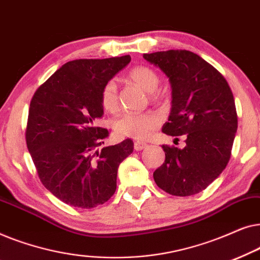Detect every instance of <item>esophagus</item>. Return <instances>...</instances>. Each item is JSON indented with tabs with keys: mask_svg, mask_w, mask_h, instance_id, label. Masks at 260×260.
I'll list each match as a JSON object with an SVG mask.
<instances>
[{
	"mask_svg": "<svg viewBox=\"0 0 260 260\" xmlns=\"http://www.w3.org/2000/svg\"><path fill=\"white\" fill-rule=\"evenodd\" d=\"M134 147H135V150H136V151H141V150H143L144 148H147L148 144L144 143V142H135Z\"/></svg>",
	"mask_w": 260,
	"mask_h": 260,
	"instance_id": "obj_1",
	"label": "esophagus"
}]
</instances>
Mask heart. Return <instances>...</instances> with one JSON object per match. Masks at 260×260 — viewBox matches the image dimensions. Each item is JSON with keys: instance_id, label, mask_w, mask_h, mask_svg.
<instances>
[{"instance_id": "1", "label": "heart", "mask_w": 260, "mask_h": 260, "mask_svg": "<svg viewBox=\"0 0 260 260\" xmlns=\"http://www.w3.org/2000/svg\"><path fill=\"white\" fill-rule=\"evenodd\" d=\"M129 79L145 90L150 92L152 98H157L156 93L159 86L158 74L147 66H136L127 74ZM102 106L108 112H115L119 104L118 85L115 80H109L102 88ZM161 124V117L155 112H126L119 117L115 123V130L119 136L145 141Z\"/></svg>"}]
</instances>
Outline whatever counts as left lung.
Here are the masks:
<instances>
[{"instance_id": "1", "label": "left lung", "mask_w": 260, "mask_h": 260, "mask_svg": "<svg viewBox=\"0 0 260 260\" xmlns=\"http://www.w3.org/2000/svg\"><path fill=\"white\" fill-rule=\"evenodd\" d=\"M172 85V110L162 131L186 137V147L163 145L166 159L154 172L157 186L175 197L206 189L226 168L238 129L233 93L225 78L186 49L143 54Z\"/></svg>"}]
</instances>
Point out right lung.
Listing matches in <instances>:
<instances>
[{"label":"right lung","instance_id":"add662e5","mask_svg":"<svg viewBox=\"0 0 260 260\" xmlns=\"http://www.w3.org/2000/svg\"><path fill=\"white\" fill-rule=\"evenodd\" d=\"M130 61V55L69 61L31 98L28 151L46 189L73 207L108 201L116 191L119 165L134 151L129 138L98 150L109 131L97 125L104 115L103 86Z\"/></svg>","mask_w":260,"mask_h":260}]
</instances>
